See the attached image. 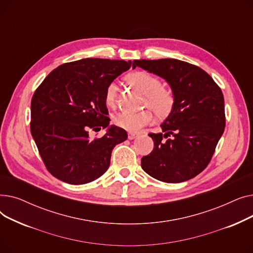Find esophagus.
<instances>
[{"label": "esophagus", "mask_w": 253, "mask_h": 253, "mask_svg": "<svg viewBox=\"0 0 253 253\" xmlns=\"http://www.w3.org/2000/svg\"><path fill=\"white\" fill-rule=\"evenodd\" d=\"M136 136H137V134H136V133H132V132H129V133H128V138H129L130 140L134 139Z\"/></svg>", "instance_id": "34e87169"}]
</instances>
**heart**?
<instances>
[{"label": "heart", "instance_id": "1", "mask_svg": "<svg viewBox=\"0 0 253 253\" xmlns=\"http://www.w3.org/2000/svg\"><path fill=\"white\" fill-rule=\"evenodd\" d=\"M126 80L144 94L143 106L151 108L159 118H166L170 115L175 104L174 93L170 88L162 86L161 80L158 77L145 71H136L128 74ZM117 92L118 85L115 81L106 85L104 100L109 106L116 104ZM153 121L154 114L149 109L136 113L121 112L114 118V122L118 127L129 132H137L143 126L150 125Z\"/></svg>", "mask_w": 253, "mask_h": 253}]
</instances>
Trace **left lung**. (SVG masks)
<instances>
[{
  "mask_svg": "<svg viewBox=\"0 0 253 253\" xmlns=\"http://www.w3.org/2000/svg\"><path fill=\"white\" fill-rule=\"evenodd\" d=\"M132 66L165 79L175 96L161 133H149L154 150L141 158L142 169L164 182L195 177L209 164L224 131L221 89L201 68L178 59L133 60Z\"/></svg>",
  "mask_w": 253,
  "mask_h": 253,
  "instance_id": "8db88e82",
  "label": "left lung"
}]
</instances>
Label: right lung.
<instances>
[{
    "label": "right lung",
    "mask_w": 253,
    "mask_h": 253,
    "mask_svg": "<svg viewBox=\"0 0 253 253\" xmlns=\"http://www.w3.org/2000/svg\"><path fill=\"white\" fill-rule=\"evenodd\" d=\"M131 61L84 58L53 70L31 102V132L50 173L61 181L83 184L108 170L115 145L127 132L112 125L101 137L94 131L110 125L106 85L129 70Z\"/></svg>",
    "instance_id": "obj_1"
}]
</instances>
